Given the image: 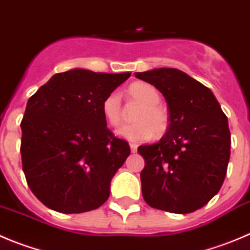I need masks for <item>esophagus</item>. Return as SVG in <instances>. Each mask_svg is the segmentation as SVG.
<instances>
[{
	"label": "esophagus",
	"instance_id": "34e87169",
	"mask_svg": "<svg viewBox=\"0 0 250 250\" xmlns=\"http://www.w3.org/2000/svg\"><path fill=\"white\" fill-rule=\"evenodd\" d=\"M129 147H130V150H132V153H136L137 152V145H134V143H130L129 145Z\"/></svg>",
	"mask_w": 250,
	"mask_h": 250
}]
</instances>
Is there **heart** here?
<instances>
[{"mask_svg": "<svg viewBox=\"0 0 250 250\" xmlns=\"http://www.w3.org/2000/svg\"><path fill=\"white\" fill-rule=\"evenodd\" d=\"M127 94L132 102L139 104V108L133 116L136 123L121 127L117 130L118 136L130 142L148 141L154 133L162 136L169 125V116L167 109L159 103L161 94L158 89L149 83L136 82L128 87ZM102 113L112 127L122 123L125 111L120 94L117 92L105 96L102 102Z\"/></svg>", "mask_w": 250, "mask_h": 250, "instance_id": "obj_1", "label": "heart"}]
</instances>
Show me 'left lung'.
Wrapping results in <instances>:
<instances>
[{
	"label": "left lung",
	"mask_w": 250,
	"mask_h": 250,
	"mask_svg": "<svg viewBox=\"0 0 250 250\" xmlns=\"http://www.w3.org/2000/svg\"><path fill=\"white\" fill-rule=\"evenodd\" d=\"M164 96L167 132L139 146L142 194L152 208L186 214L206 206L223 184L230 157L228 118L208 87L175 68L134 73Z\"/></svg>",
	"instance_id": "left-lung-1"
}]
</instances>
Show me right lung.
<instances>
[{"label": "right lung", "mask_w": 250, "mask_h": 250, "mask_svg": "<svg viewBox=\"0 0 250 250\" xmlns=\"http://www.w3.org/2000/svg\"><path fill=\"white\" fill-rule=\"evenodd\" d=\"M130 76L82 68L57 73L28 100L21 122L22 169L33 194L56 212H89L109 197L129 156L107 128L105 96Z\"/></svg>", "instance_id": "obj_1"}]
</instances>
